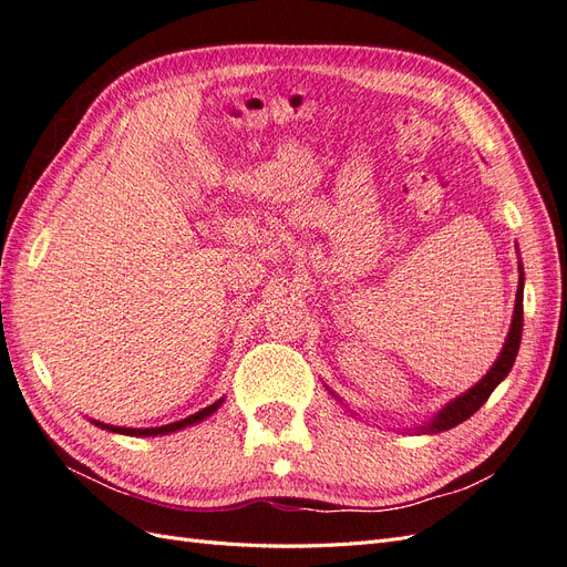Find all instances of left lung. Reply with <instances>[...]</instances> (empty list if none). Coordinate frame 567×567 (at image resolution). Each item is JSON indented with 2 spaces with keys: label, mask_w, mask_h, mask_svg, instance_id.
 <instances>
[{
  "label": "left lung",
  "mask_w": 567,
  "mask_h": 567,
  "mask_svg": "<svg viewBox=\"0 0 567 567\" xmlns=\"http://www.w3.org/2000/svg\"><path fill=\"white\" fill-rule=\"evenodd\" d=\"M523 279L525 277H523V267H520V284H518V293H516V312H513L511 331H508V338L504 342V350H502L499 359H496L494 367L487 371L483 381H480L475 388H471L468 392H463L461 398H456L454 402L444 406L431 423L421 427L423 433L450 431V427L471 419L475 411L489 400V394L494 392V388L499 385L508 375L513 362H516V354H518V348H520V336H523Z\"/></svg>",
  "instance_id": "left-lung-1"
}]
</instances>
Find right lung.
<instances>
[{
	"instance_id": "right-lung-1",
	"label": "right lung",
	"mask_w": 567,
	"mask_h": 567,
	"mask_svg": "<svg viewBox=\"0 0 567 567\" xmlns=\"http://www.w3.org/2000/svg\"><path fill=\"white\" fill-rule=\"evenodd\" d=\"M225 402V400H217L215 404H210V406H205V409H200L198 414H192V416H186V419H182V421H177V423H167V425H161V427H117V425H106V423H99V421H94L99 427H106V431H111V433H120V435H144V437H151V435H165V433H173V431H179V427H186V425H192V423H198V421H203L205 416H210L213 411Z\"/></svg>"
}]
</instances>
